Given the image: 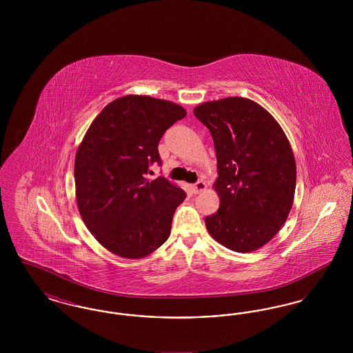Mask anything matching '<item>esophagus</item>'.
Segmentation results:
<instances>
[{
  "label": "esophagus",
  "instance_id": "obj_1",
  "mask_svg": "<svg viewBox=\"0 0 353 353\" xmlns=\"http://www.w3.org/2000/svg\"><path fill=\"white\" fill-rule=\"evenodd\" d=\"M192 189H193V193L199 194V193H201L202 190L206 189V184H205L202 180H199L196 184L192 186Z\"/></svg>",
  "mask_w": 353,
  "mask_h": 353
}]
</instances>
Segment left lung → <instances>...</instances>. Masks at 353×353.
<instances>
[{
  "instance_id": "left-lung-1",
  "label": "left lung",
  "mask_w": 353,
  "mask_h": 353,
  "mask_svg": "<svg viewBox=\"0 0 353 353\" xmlns=\"http://www.w3.org/2000/svg\"><path fill=\"white\" fill-rule=\"evenodd\" d=\"M210 131L219 209L205 219L210 235L238 252H254L279 232L294 201L296 165L283 130L258 103L208 101L193 110Z\"/></svg>"
}]
</instances>
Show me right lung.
Listing matches in <instances>:
<instances>
[{
  "mask_svg": "<svg viewBox=\"0 0 353 353\" xmlns=\"http://www.w3.org/2000/svg\"><path fill=\"white\" fill-rule=\"evenodd\" d=\"M186 111L151 97L127 95L111 101L91 123L75 156L78 209L85 226L105 249L143 258L170 234L176 208L186 193L163 176L159 141Z\"/></svg>",
  "mask_w": 353,
  "mask_h": 353,
  "instance_id": "right-lung-1",
  "label": "right lung"
}]
</instances>
